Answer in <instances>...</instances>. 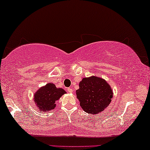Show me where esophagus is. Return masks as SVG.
I'll return each mask as SVG.
<instances>
[{
    "label": "esophagus",
    "mask_w": 150,
    "mask_h": 150,
    "mask_svg": "<svg viewBox=\"0 0 150 150\" xmlns=\"http://www.w3.org/2000/svg\"><path fill=\"white\" fill-rule=\"evenodd\" d=\"M67 91H68L69 93H72V92H73V89H71V88H70V87H69V88H67Z\"/></svg>",
    "instance_id": "34e87169"
}]
</instances>
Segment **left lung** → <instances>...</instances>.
<instances>
[{
  "instance_id": "obj_1",
  "label": "left lung",
  "mask_w": 150,
  "mask_h": 150,
  "mask_svg": "<svg viewBox=\"0 0 150 150\" xmlns=\"http://www.w3.org/2000/svg\"><path fill=\"white\" fill-rule=\"evenodd\" d=\"M76 93L84 111L93 115L100 113L108 107L113 96L109 84L96 76L83 78Z\"/></svg>"
}]
</instances>
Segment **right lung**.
<instances>
[{
  "mask_svg": "<svg viewBox=\"0 0 150 150\" xmlns=\"http://www.w3.org/2000/svg\"><path fill=\"white\" fill-rule=\"evenodd\" d=\"M65 93L66 91L62 88H57L54 84L49 83L41 87L34 93L33 100L40 112H48L54 109L55 102Z\"/></svg>",
  "mask_w": 150,
  "mask_h": 150,
  "instance_id": "add662e5",
  "label": "right lung"
}]
</instances>
